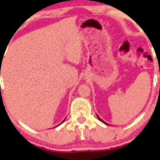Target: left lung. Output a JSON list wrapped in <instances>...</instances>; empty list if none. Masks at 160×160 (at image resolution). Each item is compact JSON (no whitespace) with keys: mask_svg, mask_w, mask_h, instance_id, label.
Returning <instances> with one entry per match:
<instances>
[{"mask_svg":"<svg viewBox=\"0 0 160 160\" xmlns=\"http://www.w3.org/2000/svg\"><path fill=\"white\" fill-rule=\"evenodd\" d=\"M97 116H98V119H99V120H100V121H101V122H103V123H104V124H105V125H109V124H108V123H107V122H104V121H103V120H102V119H101V118H99V116H98V114H97Z\"/></svg>","mask_w":160,"mask_h":160,"instance_id":"8db88e82","label":"left lung"}]
</instances>
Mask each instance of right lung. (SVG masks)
<instances>
[{"instance_id": "right-lung-1", "label": "right lung", "mask_w": 160, "mask_h": 160, "mask_svg": "<svg viewBox=\"0 0 160 160\" xmlns=\"http://www.w3.org/2000/svg\"><path fill=\"white\" fill-rule=\"evenodd\" d=\"M64 121H65V119H64V120H63V121H62V122H61V123H62V122H64ZM61 123H60V124H61ZM60 124H59V125H60ZM57 126H58V125H57Z\"/></svg>"}]
</instances>
